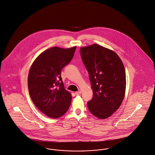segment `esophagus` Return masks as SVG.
I'll return each mask as SVG.
<instances>
[{"mask_svg": "<svg viewBox=\"0 0 155 155\" xmlns=\"http://www.w3.org/2000/svg\"><path fill=\"white\" fill-rule=\"evenodd\" d=\"M75 95L76 96H79L81 94V91H77V92H75Z\"/></svg>", "mask_w": 155, "mask_h": 155, "instance_id": "1", "label": "esophagus"}]
</instances>
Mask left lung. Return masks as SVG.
<instances>
[{"label": "left lung", "instance_id": "obj_1", "mask_svg": "<svg viewBox=\"0 0 155 155\" xmlns=\"http://www.w3.org/2000/svg\"><path fill=\"white\" fill-rule=\"evenodd\" d=\"M80 51L93 91V99L87 103L88 109L99 119L107 118L119 108L124 97L123 63L114 51L97 44L81 47Z\"/></svg>", "mask_w": 155, "mask_h": 155}]
</instances>
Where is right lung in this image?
<instances>
[{
  "label": "right lung",
  "instance_id": "add662e5",
  "mask_svg": "<svg viewBox=\"0 0 155 155\" xmlns=\"http://www.w3.org/2000/svg\"><path fill=\"white\" fill-rule=\"evenodd\" d=\"M76 49L49 48L37 56L30 68V97L36 107L50 118L61 117L70 106L71 94L64 88L61 72L72 59Z\"/></svg>",
  "mask_w": 155,
  "mask_h": 155
}]
</instances>
